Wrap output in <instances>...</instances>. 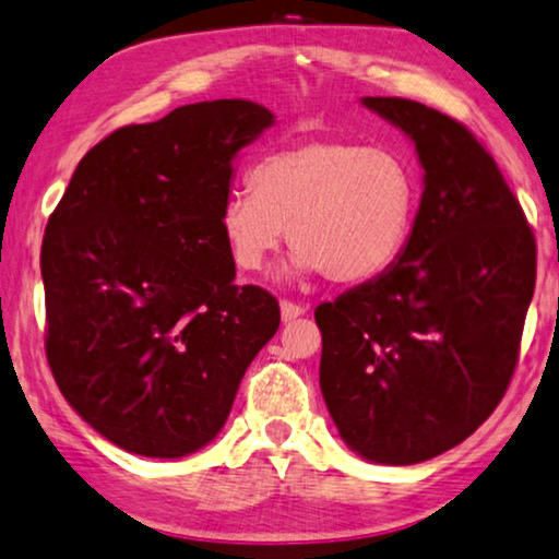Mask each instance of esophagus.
<instances>
[{
	"label": "esophagus",
	"mask_w": 559,
	"mask_h": 559,
	"mask_svg": "<svg viewBox=\"0 0 559 559\" xmlns=\"http://www.w3.org/2000/svg\"><path fill=\"white\" fill-rule=\"evenodd\" d=\"M307 304H296L292 299H284L281 301V317H284V322H292V319L307 314Z\"/></svg>",
	"instance_id": "obj_1"
}]
</instances>
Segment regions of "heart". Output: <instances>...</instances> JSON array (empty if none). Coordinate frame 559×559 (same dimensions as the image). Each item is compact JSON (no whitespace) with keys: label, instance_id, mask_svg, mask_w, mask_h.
I'll return each mask as SVG.
<instances>
[{"label":"heart","instance_id":"b5f03b06","mask_svg":"<svg viewBox=\"0 0 559 559\" xmlns=\"http://www.w3.org/2000/svg\"><path fill=\"white\" fill-rule=\"evenodd\" d=\"M252 189L227 193L219 229L233 263L255 273L288 240L299 271L360 284L389 271L412 240L421 176L404 151L353 138H307L263 155Z\"/></svg>","mask_w":559,"mask_h":559}]
</instances>
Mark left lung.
Here are the masks:
<instances>
[{
  "label": "left lung",
  "instance_id": "obj_1",
  "mask_svg": "<svg viewBox=\"0 0 559 559\" xmlns=\"http://www.w3.org/2000/svg\"><path fill=\"white\" fill-rule=\"evenodd\" d=\"M362 104L414 140L424 193L404 255L317 307L319 385L349 450L414 465L467 440L501 404L537 281V240L463 122L399 96Z\"/></svg>",
  "mask_w": 559,
  "mask_h": 559
}]
</instances>
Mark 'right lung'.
Returning a JSON list of instances; mask_svg holds the SVG:
<instances>
[{
	"label": "right lung",
	"mask_w": 559,
	"mask_h": 559,
	"mask_svg": "<svg viewBox=\"0 0 559 559\" xmlns=\"http://www.w3.org/2000/svg\"><path fill=\"white\" fill-rule=\"evenodd\" d=\"M273 124L255 102L186 104L96 143L40 250L46 355L81 419L145 457L219 435L245 370L281 324L237 286L219 229L233 158Z\"/></svg>",
	"instance_id": "obj_1"
}]
</instances>
